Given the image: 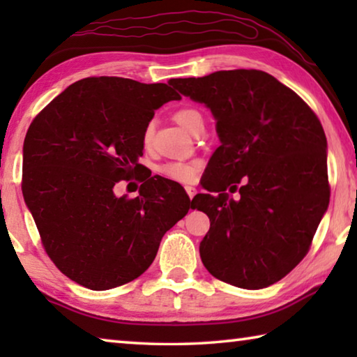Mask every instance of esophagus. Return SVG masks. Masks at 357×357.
Here are the masks:
<instances>
[{"label":"esophagus","instance_id":"esophagus-1","mask_svg":"<svg viewBox=\"0 0 357 357\" xmlns=\"http://www.w3.org/2000/svg\"><path fill=\"white\" fill-rule=\"evenodd\" d=\"M185 192H187V195H189V198L192 200V198L195 197L197 189H195V187H192V185H185Z\"/></svg>","mask_w":357,"mask_h":357}]
</instances>
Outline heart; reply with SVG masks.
<instances>
[{"mask_svg":"<svg viewBox=\"0 0 357 357\" xmlns=\"http://www.w3.org/2000/svg\"><path fill=\"white\" fill-rule=\"evenodd\" d=\"M198 118H202V114L198 113L193 108H183L176 114H174V119L178 121V124L183 126L185 130H192L193 123ZM151 135H153V123H149L144 129L143 140L149 142ZM200 170V164L198 162H172V164H167L162 167V173L165 174L167 178L173 181H179V183H192L193 179L197 178V173Z\"/></svg>","mask_w":357,"mask_h":357,"instance_id":"obj_1","label":"heart"}]
</instances>
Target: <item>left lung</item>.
<instances>
[{
  "mask_svg": "<svg viewBox=\"0 0 357 357\" xmlns=\"http://www.w3.org/2000/svg\"><path fill=\"white\" fill-rule=\"evenodd\" d=\"M168 83L209 108L220 140L208 164V192L192 200L211 222L200 243L204 268L239 288L273 285L307 255L329 206L321 123L293 89L263 70Z\"/></svg>",
  "mask_w": 357,
  "mask_h": 357,
  "instance_id": "1",
  "label": "left lung"
}]
</instances>
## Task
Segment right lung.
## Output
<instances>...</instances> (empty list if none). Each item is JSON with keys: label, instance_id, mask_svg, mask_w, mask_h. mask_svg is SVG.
I'll return each instance as SVG.
<instances>
[{"label": "right lung", "instance_id": "obj_1", "mask_svg": "<svg viewBox=\"0 0 357 357\" xmlns=\"http://www.w3.org/2000/svg\"><path fill=\"white\" fill-rule=\"evenodd\" d=\"M181 96L165 83L89 77L33 119L23 143V198L47 255L78 285L104 291L140 277L190 198L162 178H142L135 198L113 187L138 176L154 112Z\"/></svg>", "mask_w": 357, "mask_h": 357}]
</instances>
